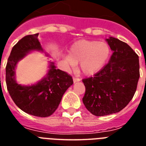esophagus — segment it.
I'll list each match as a JSON object with an SVG mask.
<instances>
[{"mask_svg": "<svg viewBox=\"0 0 146 146\" xmlns=\"http://www.w3.org/2000/svg\"><path fill=\"white\" fill-rule=\"evenodd\" d=\"M73 82L75 83V82H80V81H81V79H80V78H77V77H73Z\"/></svg>", "mask_w": 146, "mask_h": 146, "instance_id": "34e87169", "label": "esophagus"}]
</instances>
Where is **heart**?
Segmentation results:
<instances>
[{
    "label": "heart",
    "instance_id": "b5f03b06",
    "mask_svg": "<svg viewBox=\"0 0 146 146\" xmlns=\"http://www.w3.org/2000/svg\"><path fill=\"white\" fill-rule=\"evenodd\" d=\"M111 48L106 42L80 40L74 42L69 50V55L64 57L67 68H73L80 63V70L85 75L97 73L106 64Z\"/></svg>",
    "mask_w": 146,
    "mask_h": 146
}]
</instances>
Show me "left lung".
I'll return each mask as SVG.
<instances>
[{
  "label": "left lung",
  "mask_w": 146,
  "mask_h": 146,
  "mask_svg": "<svg viewBox=\"0 0 146 146\" xmlns=\"http://www.w3.org/2000/svg\"><path fill=\"white\" fill-rule=\"evenodd\" d=\"M113 54L108 64L93 76L82 80L86 93L82 102L96 116L117 113L129 104L139 79V56L125 42L106 39Z\"/></svg>",
  "instance_id": "obj_1"
}]
</instances>
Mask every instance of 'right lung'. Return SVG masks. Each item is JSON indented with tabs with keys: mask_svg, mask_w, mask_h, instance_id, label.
<instances>
[{
	"mask_svg": "<svg viewBox=\"0 0 146 146\" xmlns=\"http://www.w3.org/2000/svg\"><path fill=\"white\" fill-rule=\"evenodd\" d=\"M38 36V33L26 35L13 46L6 66V83L10 97L22 111L46 117L57 110L64 94L73 81L69 74L56 68L54 62L49 61L48 71L40 81L28 86L17 82L15 75L18 62L33 51L44 52Z\"/></svg>",
	"mask_w": 146,
	"mask_h": 146,
	"instance_id": "add662e5",
	"label": "right lung"
}]
</instances>
